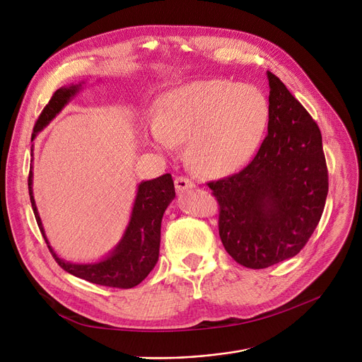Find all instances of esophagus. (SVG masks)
<instances>
[{"label": "esophagus", "mask_w": 362, "mask_h": 362, "mask_svg": "<svg viewBox=\"0 0 362 362\" xmlns=\"http://www.w3.org/2000/svg\"><path fill=\"white\" fill-rule=\"evenodd\" d=\"M175 185H176V191H177L179 194H183L185 191H187V189L195 187L194 180L186 177V176H179V177H176Z\"/></svg>", "instance_id": "esophagus-1"}]
</instances>
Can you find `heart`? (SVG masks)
Masks as SVG:
<instances>
[{
  "instance_id": "heart-1",
  "label": "heart",
  "mask_w": 362,
  "mask_h": 362,
  "mask_svg": "<svg viewBox=\"0 0 362 362\" xmlns=\"http://www.w3.org/2000/svg\"><path fill=\"white\" fill-rule=\"evenodd\" d=\"M269 122V103L252 85L201 81L171 92L151 126V141L171 151L191 138L189 152L205 173L223 175L248 161Z\"/></svg>"
}]
</instances>
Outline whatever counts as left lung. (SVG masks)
Instances as JSON below:
<instances>
[{
  "instance_id": "left-lung-1",
  "label": "left lung",
  "mask_w": 362,
  "mask_h": 362,
  "mask_svg": "<svg viewBox=\"0 0 362 362\" xmlns=\"http://www.w3.org/2000/svg\"><path fill=\"white\" fill-rule=\"evenodd\" d=\"M267 76V136L239 173L206 183L218 202L224 250L252 270L300 252L315 230L329 192L315 120L274 73Z\"/></svg>"
}]
</instances>
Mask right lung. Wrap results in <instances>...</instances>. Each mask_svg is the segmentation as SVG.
<instances>
[{
	"mask_svg": "<svg viewBox=\"0 0 362 362\" xmlns=\"http://www.w3.org/2000/svg\"><path fill=\"white\" fill-rule=\"evenodd\" d=\"M78 88L79 86L60 88L52 93L51 100L44 107L35 123L32 139L36 135V132H40L45 124H48L49 120L55 117V114L69 103ZM28 186L36 223L40 226V230L48 245L40 214L36 211L35 199L32 197V171H29ZM175 183L168 173L157 179L142 182L138 187L132 217L122 242L116 251L101 262L70 264L57 257L49 245L48 250L57 264L76 277L107 288L130 289L139 284L158 261L161 220L167 205L175 198Z\"/></svg>",
	"mask_w": 362,
	"mask_h": 362,
	"instance_id": "right-lung-1",
	"label": "right lung"
}]
</instances>
